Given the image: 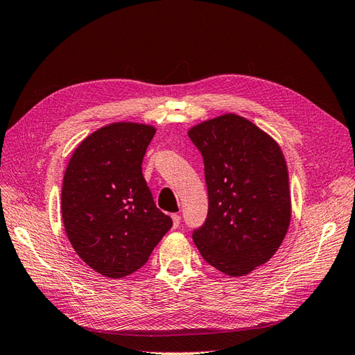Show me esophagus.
I'll return each mask as SVG.
<instances>
[{
	"mask_svg": "<svg viewBox=\"0 0 355 355\" xmlns=\"http://www.w3.org/2000/svg\"><path fill=\"white\" fill-rule=\"evenodd\" d=\"M171 219H173V228H178L179 223H180V216H179V214L178 213L171 214Z\"/></svg>",
	"mask_w": 355,
	"mask_h": 355,
	"instance_id": "34e87169",
	"label": "esophagus"
}]
</instances>
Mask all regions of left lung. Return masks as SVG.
Segmentation results:
<instances>
[{
    "instance_id": "1",
    "label": "left lung",
    "mask_w": 355,
    "mask_h": 355,
    "mask_svg": "<svg viewBox=\"0 0 355 355\" xmlns=\"http://www.w3.org/2000/svg\"><path fill=\"white\" fill-rule=\"evenodd\" d=\"M204 159L209 211L192 232L209 265L231 277L268 262L288 230V173L280 146L252 121L225 114L189 128Z\"/></svg>"
}]
</instances>
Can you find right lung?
Instances as JSON below:
<instances>
[{"instance_id": "obj_1", "label": "right lung", "mask_w": 355, "mask_h": 355, "mask_svg": "<svg viewBox=\"0 0 355 355\" xmlns=\"http://www.w3.org/2000/svg\"><path fill=\"white\" fill-rule=\"evenodd\" d=\"M155 128L112 123L75 149L62 185V219L73 250L92 270L121 278L148 262L171 228L142 175Z\"/></svg>"}]
</instances>
